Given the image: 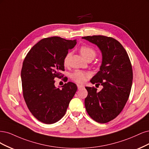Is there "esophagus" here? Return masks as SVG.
I'll return each instance as SVG.
<instances>
[{
    "instance_id": "esophagus-1",
    "label": "esophagus",
    "mask_w": 149,
    "mask_h": 149,
    "mask_svg": "<svg viewBox=\"0 0 149 149\" xmlns=\"http://www.w3.org/2000/svg\"><path fill=\"white\" fill-rule=\"evenodd\" d=\"M77 88H78V90H81V88H84V86L80 85H77Z\"/></svg>"
}]
</instances>
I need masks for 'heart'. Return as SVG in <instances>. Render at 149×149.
Instances as JSON below:
<instances>
[{"mask_svg": "<svg viewBox=\"0 0 149 149\" xmlns=\"http://www.w3.org/2000/svg\"><path fill=\"white\" fill-rule=\"evenodd\" d=\"M79 51L81 56L87 60L90 59H93L96 56L95 50L92 47L88 46H81L79 48ZM71 56V52H68L65 56L63 60V63L65 66H68L69 65ZM89 76L90 75L88 73L85 72L81 70H75L70 74V78L76 83L83 84L87 80Z\"/></svg>", "mask_w": 149, "mask_h": 149, "instance_id": "1", "label": "heart"}]
</instances>
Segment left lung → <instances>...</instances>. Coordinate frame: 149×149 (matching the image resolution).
<instances>
[{
    "label": "left lung",
    "instance_id": "1",
    "mask_svg": "<svg viewBox=\"0 0 149 149\" xmlns=\"http://www.w3.org/2000/svg\"><path fill=\"white\" fill-rule=\"evenodd\" d=\"M82 38L97 45L103 57L100 71L90 80L103 88L98 92L94 87H86L88 95L85 107L94 121L106 123L118 116L129 98L133 79L131 61L121 43L111 37L94 35Z\"/></svg>",
    "mask_w": 149,
    "mask_h": 149
}]
</instances>
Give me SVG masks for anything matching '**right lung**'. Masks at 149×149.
I'll use <instances>...</instances> for the list:
<instances>
[{"instance_id": "obj_1", "label": "right lung", "mask_w": 149, "mask_h": 149, "mask_svg": "<svg viewBox=\"0 0 149 149\" xmlns=\"http://www.w3.org/2000/svg\"><path fill=\"white\" fill-rule=\"evenodd\" d=\"M76 43L75 40L58 36L46 38L32 47L23 61V98L31 114L43 123L59 121L77 90L70 81L62 86V89L54 85L56 78L63 77L61 72L64 70V58Z\"/></svg>"}]
</instances>
